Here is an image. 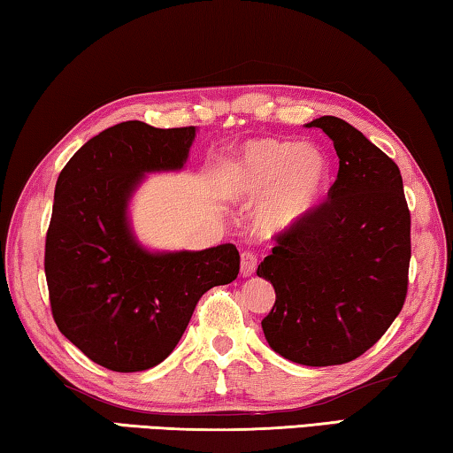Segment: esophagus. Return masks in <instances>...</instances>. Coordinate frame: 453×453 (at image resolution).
Listing matches in <instances>:
<instances>
[{
  "instance_id": "obj_1",
  "label": "esophagus",
  "mask_w": 453,
  "mask_h": 453,
  "mask_svg": "<svg viewBox=\"0 0 453 453\" xmlns=\"http://www.w3.org/2000/svg\"><path fill=\"white\" fill-rule=\"evenodd\" d=\"M257 255L253 253V250H244V253L241 255V275L242 277H250L255 275L257 271Z\"/></svg>"
}]
</instances>
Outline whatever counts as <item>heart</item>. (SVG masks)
I'll use <instances>...</instances> for the list:
<instances>
[{"mask_svg":"<svg viewBox=\"0 0 453 453\" xmlns=\"http://www.w3.org/2000/svg\"><path fill=\"white\" fill-rule=\"evenodd\" d=\"M329 160L315 146L293 140L257 138L244 144L222 173L226 198L253 203L265 234L288 231L315 211L329 184Z\"/></svg>","mask_w":453,"mask_h":453,"instance_id":"obj_1","label":"heart"}]
</instances>
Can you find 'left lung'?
<instances>
[{
	"instance_id": "obj_1",
	"label": "left lung",
	"mask_w": 453,
	"mask_h": 453,
	"mask_svg": "<svg viewBox=\"0 0 453 453\" xmlns=\"http://www.w3.org/2000/svg\"><path fill=\"white\" fill-rule=\"evenodd\" d=\"M321 128L339 157L327 200L288 231L257 275L277 299L263 319L271 349L309 367L357 359L402 311L411 258V217L399 168L388 154L335 116Z\"/></svg>"
}]
</instances>
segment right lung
Listing matches in <instances>:
<instances>
[{"label": "right lung", "mask_w": 453, "mask_h": 453, "mask_svg": "<svg viewBox=\"0 0 453 453\" xmlns=\"http://www.w3.org/2000/svg\"><path fill=\"white\" fill-rule=\"evenodd\" d=\"M195 126L130 120L100 132L58 176L43 269L58 329L98 365L144 372L180 341L200 296L233 283L234 244L150 253L128 225V200L146 173L180 170Z\"/></svg>", "instance_id": "1"}]
</instances>
